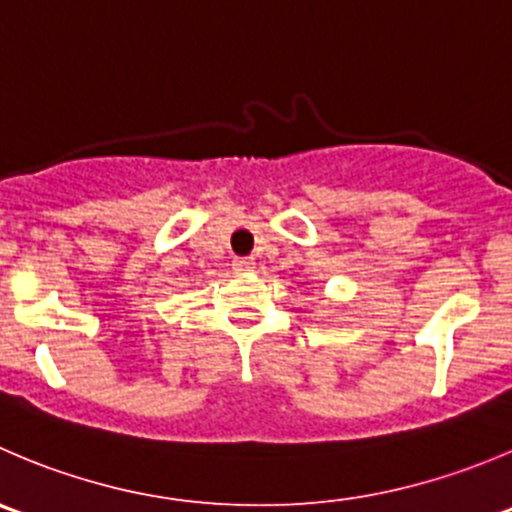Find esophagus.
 Wrapping results in <instances>:
<instances>
[{"label": "esophagus", "instance_id": "obj_1", "mask_svg": "<svg viewBox=\"0 0 512 512\" xmlns=\"http://www.w3.org/2000/svg\"><path fill=\"white\" fill-rule=\"evenodd\" d=\"M232 270L240 272V275L252 272L255 270V260H252V257H235V260H232Z\"/></svg>", "mask_w": 512, "mask_h": 512}]
</instances>
